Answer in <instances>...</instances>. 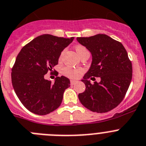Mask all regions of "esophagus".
I'll return each instance as SVG.
<instances>
[{"instance_id":"esophagus-1","label":"esophagus","mask_w":146,"mask_h":146,"mask_svg":"<svg viewBox=\"0 0 146 146\" xmlns=\"http://www.w3.org/2000/svg\"><path fill=\"white\" fill-rule=\"evenodd\" d=\"M77 80H71L70 81V83H71V85L72 86H73V85H74V84H75L76 83H77Z\"/></svg>"}]
</instances>
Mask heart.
<instances>
[{"instance_id":"b5f03b06","label":"heart","mask_w":146,"mask_h":146,"mask_svg":"<svg viewBox=\"0 0 146 146\" xmlns=\"http://www.w3.org/2000/svg\"><path fill=\"white\" fill-rule=\"evenodd\" d=\"M75 50L79 57L86 52H88L86 48L83 46H81V45L76 46ZM80 72H81V69H79V68H71V67H64L63 68V74L70 78H77L78 75L80 74Z\"/></svg>"}]
</instances>
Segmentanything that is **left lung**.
<instances>
[{
  "mask_svg": "<svg viewBox=\"0 0 146 146\" xmlns=\"http://www.w3.org/2000/svg\"><path fill=\"white\" fill-rule=\"evenodd\" d=\"M77 40L92 57L82 80L86 90L78 94L80 101L93 112L109 111L121 103L131 81L132 64L128 53L121 43L104 34L77 37ZM91 76H99L101 82L92 84L88 80Z\"/></svg>",
  "mask_w": 146,
  "mask_h": 146,
  "instance_id": "left-lung-1",
  "label": "left lung"
}]
</instances>
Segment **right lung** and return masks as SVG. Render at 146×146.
<instances>
[{"label": "right lung", "mask_w": 146, "mask_h": 146, "mask_svg": "<svg viewBox=\"0 0 146 146\" xmlns=\"http://www.w3.org/2000/svg\"><path fill=\"white\" fill-rule=\"evenodd\" d=\"M73 40V37L42 35L23 47L17 54L12 69V86L21 103L32 113L46 115L60 106L70 80L61 76L52 83L44 75L58 64L62 51Z\"/></svg>", "instance_id": "obj_1"}]
</instances>
